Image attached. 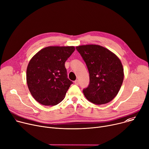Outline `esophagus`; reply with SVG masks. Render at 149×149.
Instances as JSON below:
<instances>
[{"label": "esophagus", "mask_w": 149, "mask_h": 149, "mask_svg": "<svg viewBox=\"0 0 149 149\" xmlns=\"http://www.w3.org/2000/svg\"><path fill=\"white\" fill-rule=\"evenodd\" d=\"M74 83L76 85H79V82L78 80H76V81L74 82Z\"/></svg>", "instance_id": "obj_1"}]
</instances>
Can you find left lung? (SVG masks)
Listing matches in <instances>:
<instances>
[{
    "label": "left lung",
    "instance_id": "1",
    "mask_svg": "<svg viewBox=\"0 0 149 149\" xmlns=\"http://www.w3.org/2000/svg\"><path fill=\"white\" fill-rule=\"evenodd\" d=\"M89 73V84L83 89L86 99L95 104H104L116 96L123 81V68L118 57L97 45L77 47Z\"/></svg>",
    "mask_w": 149,
    "mask_h": 149
}]
</instances>
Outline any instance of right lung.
<instances>
[{
    "label": "right lung",
    "instance_id": "obj_1",
    "mask_svg": "<svg viewBox=\"0 0 149 149\" xmlns=\"http://www.w3.org/2000/svg\"><path fill=\"white\" fill-rule=\"evenodd\" d=\"M74 47H48L30 60L27 83L31 95L44 106H55L64 99L73 82L67 77L65 62Z\"/></svg>",
    "mask_w": 149,
    "mask_h": 149
}]
</instances>
